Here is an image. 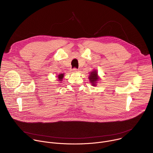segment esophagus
I'll return each instance as SVG.
<instances>
[{"label":"esophagus","mask_w":153,"mask_h":153,"mask_svg":"<svg viewBox=\"0 0 153 153\" xmlns=\"http://www.w3.org/2000/svg\"><path fill=\"white\" fill-rule=\"evenodd\" d=\"M72 71H73V72H77V68H74L73 70H72Z\"/></svg>","instance_id":"1"}]
</instances>
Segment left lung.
I'll list each match as a JSON object with an SVG mask.
<instances>
[{
	"instance_id": "obj_1",
	"label": "left lung",
	"mask_w": 153,
	"mask_h": 153,
	"mask_svg": "<svg viewBox=\"0 0 153 153\" xmlns=\"http://www.w3.org/2000/svg\"><path fill=\"white\" fill-rule=\"evenodd\" d=\"M89 80L91 83V85L96 86L97 81L99 80V77L97 76V71L96 70H94L91 71L89 76Z\"/></svg>"
}]
</instances>
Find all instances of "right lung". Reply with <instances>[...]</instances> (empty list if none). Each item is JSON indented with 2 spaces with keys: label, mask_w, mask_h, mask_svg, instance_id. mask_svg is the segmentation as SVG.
<instances>
[{
  "label": "right lung",
  "mask_w": 153,
  "mask_h": 153,
  "mask_svg": "<svg viewBox=\"0 0 153 153\" xmlns=\"http://www.w3.org/2000/svg\"><path fill=\"white\" fill-rule=\"evenodd\" d=\"M64 77V74H60L57 76V79L58 80L60 81V82H62V79Z\"/></svg>",
  "instance_id": "right-lung-1"
}]
</instances>
